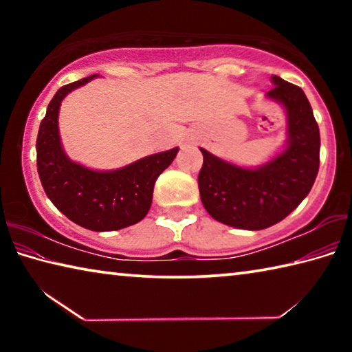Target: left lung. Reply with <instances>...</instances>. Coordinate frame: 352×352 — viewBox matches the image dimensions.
I'll list each match as a JSON object with an SVG mask.
<instances>
[{
  "label": "left lung",
  "mask_w": 352,
  "mask_h": 352,
  "mask_svg": "<svg viewBox=\"0 0 352 352\" xmlns=\"http://www.w3.org/2000/svg\"><path fill=\"white\" fill-rule=\"evenodd\" d=\"M267 98L287 116L285 148L254 169L241 168L205 148L199 174L200 199L212 219L241 230L281 222L306 199L320 166V130L305 91L278 76Z\"/></svg>",
  "instance_id": "obj_1"
}]
</instances>
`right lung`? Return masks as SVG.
Returning a JSON list of instances; mask_svg holds the SVG:
<instances>
[{
  "mask_svg": "<svg viewBox=\"0 0 352 352\" xmlns=\"http://www.w3.org/2000/svg\"><path fill=\"white\" fill-rule=\"evenodd\" d=\"M94 77L98 74L63 85L47 105L37 136V170L47 199L69 220L91 231H113L146 217L155 182L174 162L178 147L115 170H93L71 162L58 135V110L68 93Z\"/></svg>",
  "mask_w": 352,
  "mask_h": 352,
  "instance_id": "1",
  "label": "right lung"
}]
</instances>
